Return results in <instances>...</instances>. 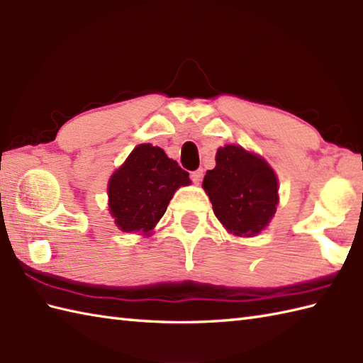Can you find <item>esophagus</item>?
I'll list each match as a JSON object with an SVG mask.
<instances>
[{
	"mask_svg": "<svg viewBox=\"0 0 363 363\" xmlns=\"http://www.w3.org/2000/svg\"><path fill=\"white\" fill-rule=\"evenodd\" d=\"M190 177H191V181H194L195 184H199L201 182V179H203V169L199 168V169H196V172H194L190 174Z\"/></svg>",
	"mask_w": 363,
	"mask_h": 363,
	"instance_id": "34e87169",
	"label": "esophagus"
}]
</instances>
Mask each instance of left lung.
Segmentation results:
<instances>
[{
    "label": "left lung",
    "instance_id": "obj_1",
    "mask_svg": "<svg viewBox=\"0 0 363 363\" xmlns=\"http://www.w3.org/2000/svg\"><path fill=\"white\" fill-rule=\"evenodd\" d=\"M215 160L217 165L203 181L215 217L235 235L259 234L272 220L279 201L272 167L235 145L220 148Z\"/></svg>",
    "mask_w": 363,
    "mask_h": 363
}]
</instances>
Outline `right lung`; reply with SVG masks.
<instances>
[{
    "mask_svg": "<svg viewBox=\"0 0 363 363\" xmlns=\"http://www.w3.org/2000/svg\"><path fill=\"white\" fill-rule=\"evenodd\" d=\"M189 184V173L168 159L164 150L138 145L109 181L112 217L125 233L148 235L164 217L174 191Z\"/></svg>",
    "mask_w": 363,
    "mask_h": 363,
    "instance_id": "right-lung-1",
    "label": "right lung"
}]
</instances>
